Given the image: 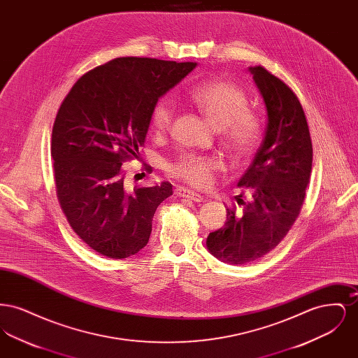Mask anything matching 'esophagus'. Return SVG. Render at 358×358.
I'll use <instances>...</instances> for the list:
<instances>
[{
    "label": "esophagus",
    "mask_w": 358,
    "mask_h": 358,
    "mask_svg": "<svg viewBox=\"0 0 358 358\" xmlns=\"http://www.w3.org/2000/svg\"><path fill=\"white\" fill-rule=\"evenodd\" d=\"M176 194L180 196V197L190 199V200H193V201H196V203L203 201V196H201V194H199V193H196V192H193V190H190V189H187V187H177V189H176Z\"/></svg>",
    "instance_id": "1"
}]
</instances>
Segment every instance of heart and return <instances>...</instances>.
<instances>
[{
	"mask_svg": "<svg viewBox=\"0 0 358 358\" xmlns=\"http://www.w3.org/2000/svg\"><path fill=\"white\" fill-rule=\"evenodd\" d=\"M193 103L215 129L222 130L225 145L240 158L254 152L262 133L259 115L247 110L245 92L231 82L210 80L196 85L189 92ZM174 107L162 99L152 110L150 123L157 133L171 127ZM222 162L217 157H200L182 154L169 165V171L194 187H206L212 182L215 171H220Z\"/></svg>",
	"mask_w": 358,
	"mask_h": 358,
	"instance_id": "heart-1",
	"label": "heart"
}]
</instances>
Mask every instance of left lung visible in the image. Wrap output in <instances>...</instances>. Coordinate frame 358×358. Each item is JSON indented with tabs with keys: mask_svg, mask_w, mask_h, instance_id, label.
Returning <instances> with one entry per match:
<instances>
[{
	"mask_svg": "<svg viewBox=\"0 0 358 358\" xmlns=\"http://www.w3.org/2000/svg\"><path fill=\"white\" fill-rule=\"evenodd\" d=\"M263 99L264 138L250 168L238 180L252 199L225 225L209 234L208 251L228 264H245L268 254L296 220L305 200L313 146L303 108L295 94L267 69L248 67Z\"/></svg>",
	"mask_w": 358,
	"mask_h": 358,
	"instance_id": "left-lung-1",
	"label": "left lung"
}]
</instances>
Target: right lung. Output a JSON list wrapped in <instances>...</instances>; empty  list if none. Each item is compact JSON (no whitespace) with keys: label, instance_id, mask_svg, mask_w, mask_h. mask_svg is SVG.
Here are the masks:
<instances>
[{"label":"right lung","instance_id":"obj_1","mask_svg":"<svg viewBox=\"0 0 358 358\" xmlns=\"http://www.w3.org/2000/svg\"><path fill=\"white\" fill-rule=\"evenodd\" d=\"M197 63L118 57L83 75L52 130L57 197L76 235L101 255L124 259L149 241L171 184L130 189L122 162L138 158L154 106Z\"/></svg>","mask_w":358,"mask_h":358}]
</instances>
